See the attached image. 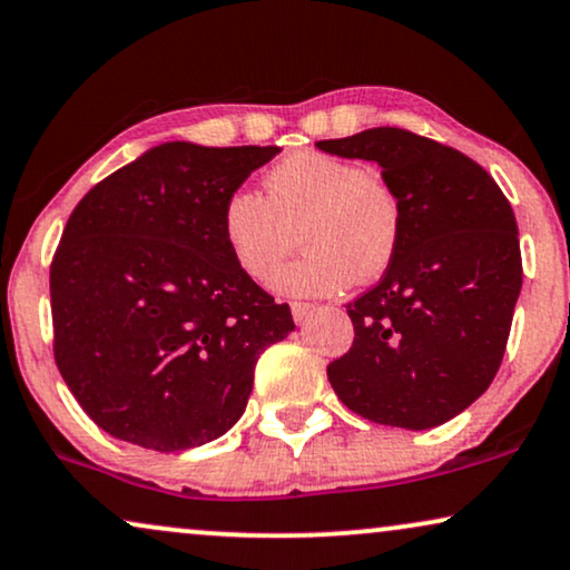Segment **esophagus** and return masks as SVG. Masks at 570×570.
I'll return each mask as SVG.
<instances>
[{"instance_id": "esophagus-1", "label": "esophagus", "mask_w": 570, "mask_h": 570, "mask_svg": "<svg viewBox=\"0 0 570 570\" xmlns=\"http://www.w3.org/2000/svg\"><path fill=\"white\" fill-rule=\"evenodd\" d=\"M313 309H315V305H307V302H294V305H292L294 323L305 325L309 321V315H313Z\"/></svg>"}]
</instances>
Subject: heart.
<instances>
[{"instance_id":"b5f03b06","label":"heart","mask_w":570,"mask_h":570,"mask_svg":"<svg viewBox=\"0 0 570 570\" xmlns=\"http://www.w3.org/2000/svg\"><path fill=\"white\" fill-rule=\"evenodd\" d=\"M401 224L399 193L383 174L321 150L281 158L261 197L239 189L222 210L224 245L255 284L278 276L297 234L305 253L278 278L289 297H331L377 278L396 255Z\"/></svg>"}]
</instances>
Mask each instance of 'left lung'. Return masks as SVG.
Listing matches in <instances>:
<instances>
[{"label": "left lung", "mask_w": 570, "mask_h": 570, "mask_svg": "<svg viewBox=\"0 0 570 570\" xmlns=\"http://www.w3.org/2000/svg\"><path fill=\"white\" fill-rule=\"evenodd\" d=\"M317 148L375 161L404 214L383 278L346 305L354 344L328 364V381L364 420L438 428L474 404L503 362L523 276L511 203L461 150L399 127Z\"/></svg>", "instance_id": "obj_1"}]
</instances>
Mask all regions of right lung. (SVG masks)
Listing matches in <instances>:
<instances>
[{
	"mask_svg": "<svg viewBox=\"0 0 570 570\" xmlns=\"http://www.w3.org/2000/svg\"><path fill=\"white\" fill-rule=\"evenodd\" d=\"M278 150L164 142L75 206L49 276L55 360L104 432L171 453L245 412L257 356L294 321L234 265L222 210Z\"/></svg>",
	"mask_w": 570,
	"mask_h": 570,
	"instance_id": "right-lung-1",
	"label": "right lung"
}]
</instances>
